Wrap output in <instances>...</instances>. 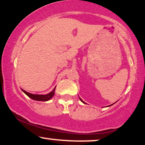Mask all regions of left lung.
Listing matches in <instances>:
<instances>
[{"mask_svg": "<svg viewBox=\"0 0 145 145\" xmlns=\"http://www.w3.org/2000/svg\"><path fill=\"white\" fill-rule=\"evenodd\" d=\"M80 101H82V102H83V103H84V104H85V103H84V101H83L82 100V99H80ZM112 104L110 105V106H112Z\"/></svg>", "mask_w": 145, "mask_h": 145, "instance_id": "8db88e82", "label": "left lung"}]
</instances>
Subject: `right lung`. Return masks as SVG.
<instances>
[{"label":"right lung","mask_w":145,"mask_h":145,"mask_svg":"<svg viewBox=\"0 0 145 145\" xmlns=\"http://www.w3.org/2000/svg\"><path fill=\"white\" fill-rule=\"evenodd\" d=\"M55 88L56 86L54 87V89L52 90V91H51L50 93H49L46 95H35V94H32V93H30L26 92V91H24V90L23 89H22V91L26 95L29 96L30 98H31V99H33V100L46 101L50 100V99L54 96V91H55Z\"/></svg>","instance_id":"obj_1"}]
</instances>
